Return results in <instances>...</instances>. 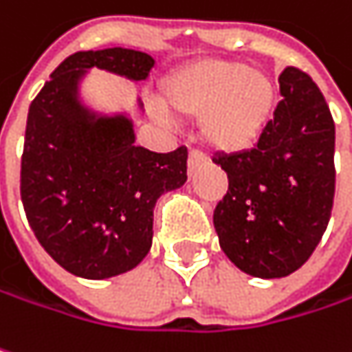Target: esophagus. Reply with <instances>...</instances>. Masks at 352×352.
Segmentation results:
<instances>
[{
    "label": "esophagus",
    "mask_w": 352,
    "mask_h": 352,
    "mask_svg": "<svg viewBox=\"0 0 352 352\" xmlns=\"http://www.w3.org/2000/svg\"><path fill=\"white\" fill-rule=\"evenodd\" d=\"M208 162V158L200 152V150H190L188 154V172L192 174L198 166H202V164Z\"/></svg>",
    "instance_id": "esophagus-1"
}]
</instances>
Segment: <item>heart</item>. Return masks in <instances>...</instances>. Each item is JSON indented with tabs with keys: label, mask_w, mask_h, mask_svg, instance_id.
Listing matches in <instances>:
<instances>
[{
	"label": "heart",
	"mask_w": 352,
	"mask_h": 352,
	"mask_svg": "<svg viewBox=\"0 0 352 352\" xmlns=\"http://www.w3.org/2000/svg\"><path fill=\"white\" fill-rule=\"evenodd\" d=\"M276 102L272 78L234 60H196L164 82V104L172 113L202 118L200 132L220 152L252 148L270 124Z\"/></svg>",
	"instance_id": "1"
}]
</instances>
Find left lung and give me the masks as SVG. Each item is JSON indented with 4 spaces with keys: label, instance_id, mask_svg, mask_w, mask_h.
Returning <instances> with one entry per match:
<instances>
[{
    "label": "left lung",
    "instance_id": "left-lung-1",
    "mask_svg": "<svg viewBox=\"0 0 352 352\" xmlns=\"http://www.w3.org/2000/svg\"><path fill=\"white\" fill-rule=\"evenodd\" d=\"M274 118L252 150L216 154L228 192L214 228L224 254L256 278H283L311 258L335 198V122L311 76L287 67Z\"/></svg>",
    "mask_w": 352,
    "mask_h": 352
}]
</instances>
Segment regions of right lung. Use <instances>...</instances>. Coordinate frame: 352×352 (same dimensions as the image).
I'll return each instance as SVG.
<instances>
[{
	"instance_id": "obj_1",
	"label": "right lung",
	"mask_w": 352,
	"mask_h": 352,
	"mask_svg": "<svg viewBox=\"0 0 352 352\" xmlns=\"http://www.w3.org/2000/svg\"><path fill=\"white\" fill-rule=\"evenodd\" d=\"M91 67L142 82L152 56L108 47L65 58L28 112L21 202L45 252L67 272L102 280L138 266L152 246L156 200L186 182L188 150L136 146L126 113H98L80 100ZM140 108L142 102L138 100Z\"/></svg>"
}]
</instances>
